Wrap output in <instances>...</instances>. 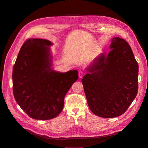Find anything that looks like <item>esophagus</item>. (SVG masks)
I'll return each mask as SVG.
<instances>
[{"mask_svg":"<svg viewBox=\"0 0 148 148\" xmlns=\"http://www.w3.org/2000/svg\"><path fill=\"white\" fill-rule=\"evenodd\" d=\"M84 73L83 72V71H79V73H78V76H79V78H83V77L84 76Z\"/></svg>","mask_w":148,"mask_h":148,"instance_id":"34e87169","label":"esophagus"}]
</instances>
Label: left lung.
Listing matches in <instances>:
<instances>
[{"instance_id": "obj_1", "label": "left lung", "mask_w": 148, "mask_h": 148, "mask_svg": "<svg viewBox=\"0 0 148 148\" xmlns=\"http://www.w3.org/2000/svg\"><path fill=\"white\" fill-rule=\"evenodd\" d=\"M109 53H102L86 69L82 82L92 112L114 118L125 112L136 97L138 65L125 40L112 39Z\"/></svg>"}]
</instances>
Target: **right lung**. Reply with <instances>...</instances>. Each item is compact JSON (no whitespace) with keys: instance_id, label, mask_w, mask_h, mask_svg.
<instances>
[{"instance_id":"add662e5","label":"right lung","mask_w":148,"mask_h":148,"mask_svg":"<svg viewBox=\"0 0 148 148\" xmlns=\"http://www.w3.org/2000/svg\"><path fill=\"white\" fill-rule=\"evenodd\" d=\"M43 39H29L21 46L13 69V91L25 112L36 120L56 117L63 110L64 97L78 79L77 70H53L50 46Z\"/></svg>"}]
</instances>
